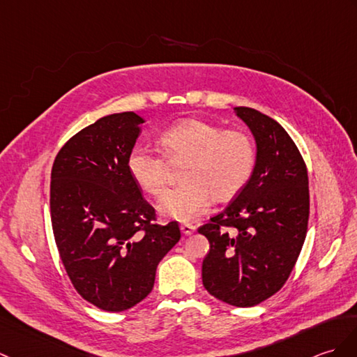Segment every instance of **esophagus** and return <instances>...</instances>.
I'll list each match as a JSON object with an SVG mask.
<instances>
[{"label":"esophagus","mask_w":357,"mask_h":357,"mask_svg":"<svg viewBox=\"0 0 357 357\" xmlns=\"http://www.w3.org/2000/svg\"><path fill=\"white\" fill-rule=\"evenodd\" d=\"M179 228H181L182 234H184V236H190V234H193L195 231H196V227H195V225H190V223H181Z\"/></svg>","instance_id":"esophagus-1"}]
</instances>
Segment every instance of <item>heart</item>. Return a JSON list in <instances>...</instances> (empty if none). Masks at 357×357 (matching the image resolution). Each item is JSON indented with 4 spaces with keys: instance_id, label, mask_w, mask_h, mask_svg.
<instances>
[{
    "instance_id": "heart-1",
    "label": "heart",
    "mask_w": 357,
    "mask_h": 357,
    "mask_svg": "<svg viewBox=\"0 0 357 357\" xmlns=\"http://www.w3.org/2000/svg\"><path fill=\"white\" fill-rule=\"evenodd\" d=\"M165 160L181 165L182 184L170 190L160 205L164 218L193 220L219 199L236 196L250 181L255 162L252 141L238 130L219 126L197 117L182 119L160 137ZM151 149L135 147L128 156V170L135 184L152 197L165 190L167 162Z\"/></svg>"
}]
</instances>
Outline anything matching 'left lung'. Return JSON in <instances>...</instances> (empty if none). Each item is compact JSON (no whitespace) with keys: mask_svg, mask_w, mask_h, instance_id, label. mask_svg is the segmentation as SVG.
Instances as JSON below:
<instances>
[{"mask_svg":"<svg viewBox=\"0 0 357 357\" xmlns=\"http://www.w3.org/2000/svg\"><path fill=\"white\" fill-rule=\"evenodd\" d=\"M255 141V164L242 192L197 231L210 242L202 283L218 300L252 307L291 275L307 233L309 178L284 128L252 107H233Z\"/></svg>","mask_w":357,"mask_h":357,"instance_id":"left-lung-1","label":"left lung"}]
</instances>
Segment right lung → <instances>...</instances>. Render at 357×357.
Returning a JSON list of instances; mask_svg holds the SVG:
<instances>
[{"label": "right lung", "mask_w": 357, "mask_h": 357, "mask_svg": "<svg viewBox=\"0 0 357 357\" xmlns=\"http://www.w3.org/2000/svg\"><path fill=\"white\" fill-rule=\"evenodd\" d=\"M144 119L119 112L77 132L52 170L50 210L57 250L76 291L107 312L152 292L162 257L181 238L178 222L152 223L155 210L128 170Z\"/></svg>", "instance_id": "1"}]
</instances>
